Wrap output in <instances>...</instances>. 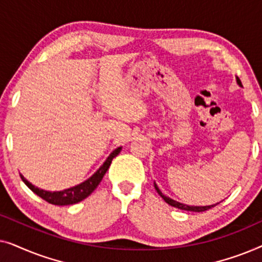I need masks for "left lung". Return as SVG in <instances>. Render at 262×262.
Returning a JSON list of instances; mask_svg holds the SVG:
<instances>
[{
	"mask_svg": "<svg viewBox=\"0 0 262 262\" xmlns=\"http://www.w3.org/2000/svg\"><path fill=\"white\" fill-rule=\"evenodd\" d=\"M236 82H237V84L239 85V87H243L242 83H241V81H239V78H238L237 76H236ZM154 186H155V189L157 191V193H159V194H160L161 196H162L164 202H166L167 204H169L170 206H174V207H177V209H180V210H185V211H193V212H203V211L209 210V209H211V207L216 206L217 204H220V203H221V202H220V203H217V204H213V205H207V206H194V205H187V204L179 203V202H177V200H174V199L169 198V196L164 195L163 193L160 191L159 186H157V185L155 184V182H154Z\"/></svg>",
	"mask_w": 262,
	"mask_h": 262,
	"instance_id": "left-lung-1",
	"label": "left lung"
}]
</instances>
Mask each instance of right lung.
<instances>
[{
  "instance_id": "add662e5",
  "label": "right lung",
  "mask_w": 262,
  "mask_h": 262,
  "mask_svg": "<svg viewBox=\"0 0 262 262\" xmlns=\"http://www.w3.org/2000/svg\"><path fill=\"white\" fill-rule=\"evenodd\" d=\"M120 151H121V146L117 148L116 150H113V151L110 154V156L107 157L105 162H103L102 166L100 167L91 178L87 179V180L83 182H81V184L74 186V187L63 189V191H55V192L45 191V189L38 188L35 187L34 185H32L27 179H25L23 174H20V177L23 179L25 184H26L27 187L30 188L32 192L35 193V194L40 196V198L44 199L45 202L53 204V205H58V206L73 205V204L82 202V200L87 198L88 195L92 194L93 191H94V189L98 187L100 182H101L103 175L106 174L107 170H108L111 163H112V160Z\"/></svg>"
}]
</instances>
